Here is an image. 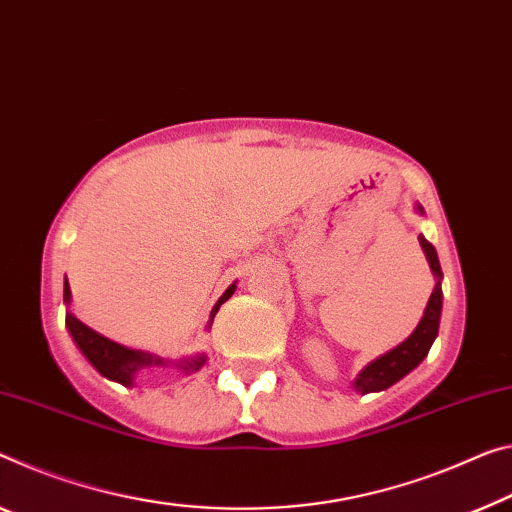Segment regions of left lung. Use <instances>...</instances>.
I'll return each instance as SVG.
<instances>
[{"mask_svg":"<svg viewBox=\"0 0 512 512\" xmlns=\"http://www.w3.org/2000/svg\"><path fill=\"white\" fill-rule=\"evenodd\" d=\"M416 210L423 212L421 206H416ZM419 242H421L423 254H426L428 263H430V270L437 279L435 290H432L426 311H423V318L419 325H416L414 332L407 336L403 343L396 345L393 350H389L387 355L373 359L371 364H368L364 371L355 377L352 389L359 393L384 391V389H389L391 384L403 380L407 373L414 371V368L419 366L423 359H426L432 341L437 338L439 318H442V297H444L442 295V279H444V274H442V265H439L435 247H432L430 242L423 238V235H419Z\"/></svg>","mask_w":512,"mask_h":512,"instance_id":"1","label":"left lung"}]
</instances>
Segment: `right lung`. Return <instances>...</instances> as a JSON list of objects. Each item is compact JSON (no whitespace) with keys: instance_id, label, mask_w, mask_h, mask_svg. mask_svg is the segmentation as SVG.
<instances>
[{"instance_id":"right-lung-1","label":"right lung","mask_w":512,"mask_h":512,"mask_svg":"<svg viewBox=\"0 0 512 512\" xmlns=\"http://www.w3.org/2000/svg\"><path fill=\"white\" fill-rule=\"evenodd\" d=\"M233 293H235V283H231V286L226 288V293L219 297L217 304L212 306L208 327L212 325V318L217 316L219 306H222L226 300H229ZM64 302L70 304L68 279L64 281ZM66 327H68L70 336H73V341L77 343V348L82 350V355L89 359L93 366H96V371L100 375H105L107 380H114V382L125 384V387H130V384L135 382V377L139 373H144V371H155V368L174 366L176 371L194 373V371H199L203 364H206V355H196V357L171 361V359L157 357V355H153V352L125 348V345L109 341L107 336L93 332L91 327H86L84 322L77 320L70 311H66Z\"/></svg>"}]
</instances>
